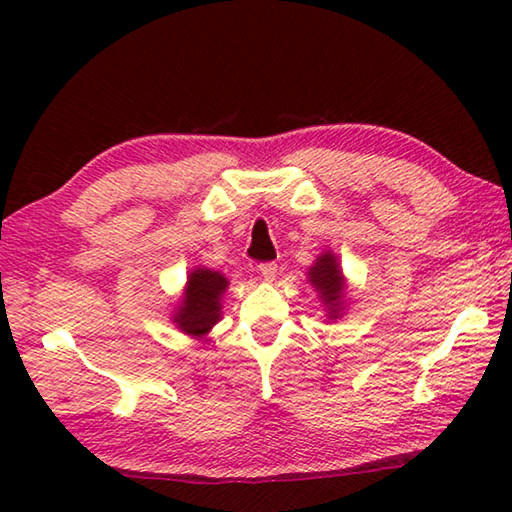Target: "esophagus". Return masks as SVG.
<instances>
[{
  "label": "esophagus",
  "mask_w": 512,
  "mask_h": 512,
  "mask_svg": "<svg viewBox=\"0 0 512 512\" xmlns=\"http://www.w3.org/2000/svg\"><path fill=\"white\" fill-rule=\"evenodd\" d=\"M277 270H279V266H277L275 262L259 264V273H262V277H264L266 281H273V279L277 277Z\"/></svg>",
  "instance_id": "1"
}]
</instances>
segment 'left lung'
I'll list each match as a JSON object with an SVG mask.
<instances>
[{
	"instance_id": "obj_1",
	"label": "left lung",
	"mask_w": 512,
	"mask_h": 512,
	"mask_svg": "<svg viewBox=\"0 0 512 512\" xmlns=\"http://www.w3.org/2000/svg\"><path fill=\"white\" fill-rule=\"evenodd\" d=\"M310 284L321 292L325 306L332 310V314H336L343 295V275L332 253L321 255L317 264L310 268Z\"/></svg>"
}]
</instances>
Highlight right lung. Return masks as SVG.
Here are the masks:
<instances>
[{"label":"right lung","instance_id":"right-lung-1","mask_svg":"<svg viewBox=\"0 0 512 512\" xmlns=\"http://www.w3.org/2000/svg\"><path fill=\"white\" fill-rule=\"evenodd\" d=\"M226 286L228 281L220 273H213V270L198 268L191 273L182 306L173 317L178 328L193 336L209 332L220 319V297Z\"/></svg>","mask_w":512,"mask_h":512}]
</instances>
